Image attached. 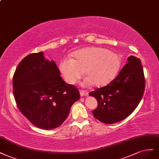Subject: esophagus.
Returning a JSON list of instances; mask_svg holds the SVG:
<instances>
[{
	"mask_svg": "<svg viewBox=\"0 0 159 159\" xmlns=\"http://www.w3.org/2000/svg\"><path fill=\"white\" fill-rule=\"evenodd\" d=\"M80 93L81 96H86L88 95V92H87L86 91L84 90H80Z\"/></svg>",
	"mask_w": 159,
	"mask_h": 159,
	"instance_id": "esophagus-1",
	"label": "esophagus"
}]
</instances>
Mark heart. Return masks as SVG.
<instances>
[{
  "label": "heart",
  "mask_w": 159,
  "mask_h": 159,
  "mask_svg": "<svg viewBox=\"0 0 159 159\" xmlns=\"http://www.w3.org/2000/svg\"><path fill=\"white\" fill-rule=\"evenodd\" d=\"M74 58L65 57L59 64L64 80L71 85L77 83L85 72L87 78L82 85H105L116 77L121 67L120 57L105 48L81 49L74 54Z\"/></svg>",
  "instance_id": "obj_1"
}]
</instances>
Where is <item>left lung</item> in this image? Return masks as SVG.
<instances>
[{
	"mask_svg": "<svg viewBox=\"0 0 159 159\" xmlns=\"http://www.w3.org/2000/svg\"><path fill=\"white\" fill-rule=\"evenodd\" d=\"M127 61L110 84L89 94L98 102L93 114L102 123L114 124L126 118L143 97L145 82L141 62L134 56H129Z\"/></svg>",
	"mask_w": 159,
	"mask_h": 159,
	"instance_id": "obj_1",
	"label": "left lung"
}]
</instances>
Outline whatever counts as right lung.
Here are the masks:
<instances>
[{"label":"right lung","instance_id":"right-lung-1","mask_svg":"<svg viewBox=\"0 0 159 159\" xmlns=\"http://www.w3.org/2000/svg\"><path fill=\"white\" fill-rule=\"evenodd\" d=\"M12 83L19 110L43 129L60 126L80 97L78 89L63 81L56 63L46 59L43 52L30 54L20 62Z\"/></svg>","mask_w":159,"mask_h":159}]
</instances>
